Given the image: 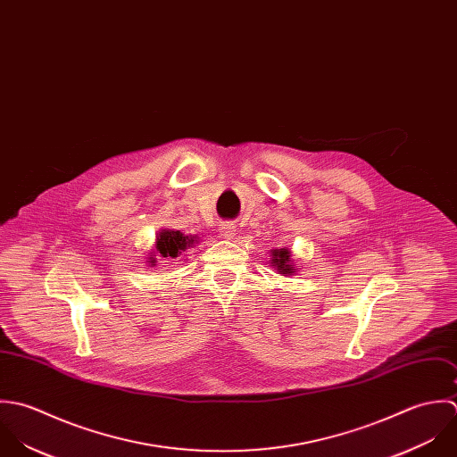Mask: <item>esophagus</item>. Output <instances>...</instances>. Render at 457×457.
<instances>
[{
	"label": "esophagus",
	"instance_id": "obj_1",
	"mask_svg": "<svg viewBox=\"0 0 457 457\" xmlns=\"http://www.w3.org/2000/svg\"><path fill=\"white\" fill-rule=\"evenodd\" d=\"M220 235L224 237V238H233L235 235H237V226L235 224H231V222H222L220 224Z\"/></svg>",
	"mask_w": 457,
	"mask_h": 457
}]
</instances>
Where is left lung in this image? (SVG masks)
<instances>
[{
  "instance_id": "1",
  "label": "left lung",
  "mask_w": 457,
  "mask_h": 457,
  "mask_svg": "<svg viewBox=\"0 0 457 457\" xmlns=\"http://www.w3.org/2000/svg\"><path fill=\"white\" fill-rule=\"evenodd\" d=\"M272 267H277V270L280 274H293V265H291V254L287 253V249H277L272 254Z\"/></svg>"
}]
</instances>
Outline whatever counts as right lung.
Listing matches in <instances>:
<instances>
[{"label":"right lung","instance_id":"obj_1","mask_svg":"<svg viewBox=\"0 0 457 457\" xmlns=\"http://www.w3.org/2000/svg\"><path fill=\"white\" fill-rule=\"evenodd\" d=\"M194 242V237H185L180 231H168L164 229L159 233L157 238V253L162 258H179L187 247H190ZM150 263H155V258H150Z\"/></svg>","mask_w":457,"mask_h":457}]
</instances>
